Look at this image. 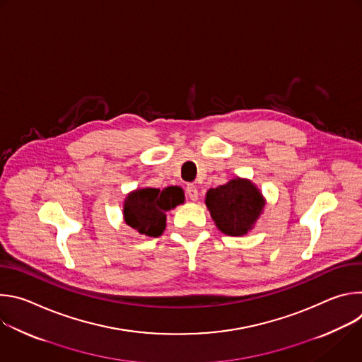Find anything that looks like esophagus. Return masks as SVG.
<instances>
[{"label":"esophagus","mask_w":362,"mask_h":362,"mask_svg":"<svg viewBox=\"0 0 362 362\" xmlns=\"http://www.w3.org/2000/svg\"><path fill=\"white\" fill-rule=\"evenodd\" d=\"M186 194L189 196L190 200H197V196H199V192H197V187L194 185H187L186 186Z\"/></svg>","instance_id":"34e87169"}]
</instances>
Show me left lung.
Instances as JSON below:
<instances>
[{"label":"left lung","mask_w":362,"mask_h":362,"mask_svg":"<svg viewBox=\"0 0 362 362\" xmlns=\"http://www.w3.org/2000/svg\"><path fill=\"white\" fill-rule=\"evenodd\" d=\"M264 204L259 190L243 179H233L206 193V206L212 219L219 230L230 236H240L252 229Z\"/></svg>","instance_id":"1"}]
</instances>
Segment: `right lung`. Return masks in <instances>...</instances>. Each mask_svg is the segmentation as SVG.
<instances>
[{
    "label": "right lung",
    "instance_id": "right-lung-1",
    "mask_svg": "<svg viewBox=\"0 0 362 362\" xmlns=\"http://www.w3.org/2000/svg\"><path fill=\"white\" fill-rule=\"evenodd\" d=\"M183 190L177 186L160 189H139L124 202V221L141 235L158 238L166 226V212L183 203Z\"/></svg>",
    "mask_w": 362,
    "mask_h": 362
}]
</instances>
